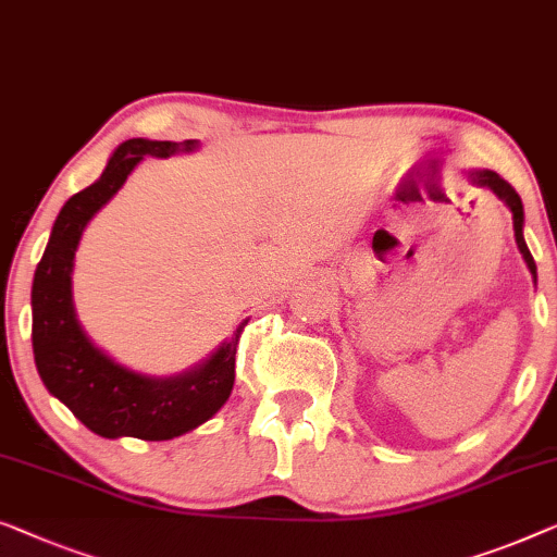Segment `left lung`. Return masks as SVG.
<instances>
[{
    "label": "left lung",
    "instance_id": "left-lung-1",
    "mask_svg": "<svg viewBox=\"0 0 557 557\" xmlns=\"http://www.w3.org/2000/svg\"><path fill=\"white\" fill-rule=\"evenodd\" d=\"M472 175H474V181H478L480 185H487L490 190H495L497 196L505 200L507 208H510V211H512L515 240H518V248H520L522 259H525V263H528L530 273H533V278H537V265H535V261H533V253L528 251L525 238H522V221H525V213H522V200H520V196H518V193H515V188H512L510 183L499 178V175L493 173V171H478V173H472Z\"/></svg>",
    "mask_w": 557,
    "mask_h": 557
}]
</instances>
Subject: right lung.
<instances>
[{
    "label": "right lung",
    "mask_w": 557,
    "mask_h": 557,
    "mask_svg": "<svg viewBox=\"0 0 557 557\" xmlns=\"http://www.w3.org/2000/svg\"><path fill=\"white\" fill-rule=\"evenodd\" d=\"M196 143L127 140L112 152L100 181L62 206L32 284V349L50 394L100 437L173 440L211 419L231 397L244 321L206 364L173 379H150L120 367L85 336L72 309V261L85 225L145 156L168 158Z\"/></svg>",
    "instance_id": "1"
}]
</instances>
